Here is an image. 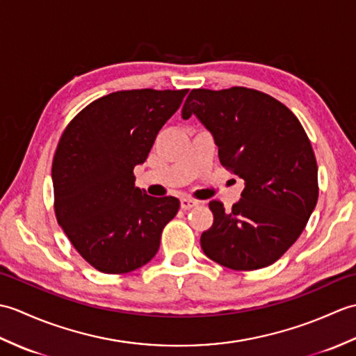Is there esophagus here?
Returning a JSON list of instances; mask_svg holds the SVG:
<instances>
[{"label":"esophagus","instance_id":"esophagus-1","mask_svg":"<svg viewBox=\"0 0 356 356\" xmlns=\"http://www.w3.org/2000/svg\"><path fill=\"white\" fill-rule=\"evenodd\" d=\"M199 202L195 199H191V197H182L180 199V208L182 209H191L194 207H197Z\"/></svg>","mask_w":356,"mask_h":356}]
</instances>
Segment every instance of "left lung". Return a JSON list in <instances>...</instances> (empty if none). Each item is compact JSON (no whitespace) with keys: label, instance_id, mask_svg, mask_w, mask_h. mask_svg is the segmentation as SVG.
Returning a JSON list of instances; mask_svg holds the SVG:
<instances>
[{"label":"left lung","instance_id":"8db88e82","mask_svg":"<svg viewBox=\"0 0 356 356\" xmlns=\"http://www.w3.org/2000/svg\"><path fill=\"white\" fill-rule=\"evenodd\" d=\"M213 133L218 159L245 180L231 211L211 200L214 222L200 245L211 260L234 270L275 263L306 228L318 200V166L298 118L266 93L246 87L194 88L182 118Z\"/></svg>","mask_w":356,"mask_h":356}]
</instances>
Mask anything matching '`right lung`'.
<instances>
[{
  "label": "right lung",
  "instance_id": "1",
  "mask_svg": "<svg viewBox=\"0 0 356 356\" xmlns=\"http://www.w3.org/2000/svg\"><path fill=\"white\" fill-rule=\"evenodd\" d=\"M184 90H122L88 104L59 139L51 165L55 216L70 243L104 274H127L156 255L180 202L134 186Z\"/></svg>",
  "mask_w": 356,
  "mask_h": 356
}]
</instances>
